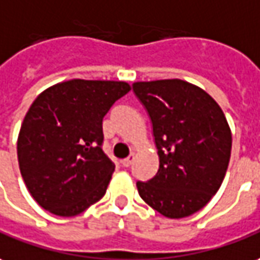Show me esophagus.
Masks as SVG:
<instances>
[{
  "label": "esophagus",
  "mask_w": 260,
  "mask_h": 260,
  "mask_svg": "<svg viewBox=\"0 0 260 260\" xmlns=\"http://www.w3.org/2000/svg\"><path fill=\"white\" fill-rule=\"evenodd\" d=\"M133 161H134V154H130L127 158L121 160V166H123V167H130V166L133 164Z\"/></svg>",
  "instance_id": "34e87169"
}]
</instances>
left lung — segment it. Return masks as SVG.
Wrapping results in <instances>:
<instances>
[{"mask_svg": "<svg viewBox=\"0 0 260 260\" xmlns=\"http://www.w3.org/2000/svg\"><path fill=\"white\" fill-rule=\"evenodd\" d=\"M153 123L157 174L137 181L140 197L161 215L180 219L204 208L228 170L232 134L222 109L201 87L180 79L136 82Z\"/></svg>", "mask_w": 260, "mask_h": 260, "instance_id": "obj_1", "label": "left lung"}]
</instances>
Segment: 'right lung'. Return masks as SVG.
<instances>
[{
    "mask_svg": "<svg viewBox=\"0 0 260 260\" xmlns=\"http://www.w3.org/2000/svg\"><path fill=\"white\" fill-rule=\"evenodd\" d=\"M128 92L126 82L72 79L34 100L17 153L25 185L42 208L75 216L106 194L114 164L102 150V123Z\"/></svg>",
    "mask_w": 260,
    "mask_h": 260,
    "instance_id": "obj_1",
    "label": "right lung"
}]
</instances>
